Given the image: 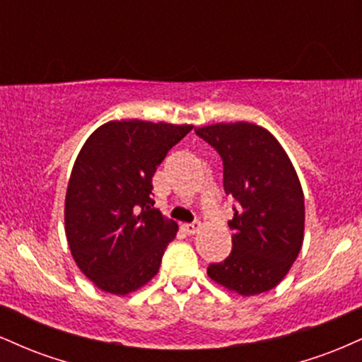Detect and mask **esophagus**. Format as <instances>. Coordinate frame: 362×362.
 Listing matches in <instances>:
<instances>
[{
	"label": "esophagus",
	"instance_id": "34e87169",
	"mask_svg": "<svg viewBox=\"0 0 362 362\" xmlns=\"http://www.w3.org/2000/svg\"><path fill=\"white\" fill-rule=\"evenodd\" d=\"M201 228H202L201 221H194V223H185V224H182V230L185 231V235H195L199 230H201Z\"/></svg>",
	"mask_w": 362,
	"mask_h": 362
}]
</instances>
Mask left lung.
<instances>
[{"label": "left lung", "instance_id": "left-lung-1", "mask_svg": "<svg viewBox=\"0 0 362 362\" xmlns=\"http://www.w3.org/2000/svg\"><path fill=\"white\" fill-rule=\"evenodd\" d=\"M195 134L223 158V185L238 202L228 226L231 253L207 276L240 296L276 288L298 259L305 238V195L288 153L267 129L219 122Z\"/></svg>", "mask_w": 362, "mask_h": 362}]
</instances>
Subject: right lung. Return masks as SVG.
<instances>
[{
	"label": "right lung",
	"mask_w": 362,
	"mask_h": 362,
	"mask_svg": "<svg viewBox=\"0 0 362 362\" xmlns=\"http://www.w3.org/2000/svg\"><path fill=\"white\" fill-rule=\"evenodd\" d=\"M190 124L109 120L74 161L64 230L78 269L105 293L138 291L160 271L178 224L153 207V175Z\"/></svg>",
	"instance_id": "right-lung-1"
}]
</instances>
